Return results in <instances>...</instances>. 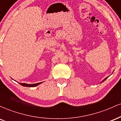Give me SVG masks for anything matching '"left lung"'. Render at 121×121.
Listing matches in <instances>:
<instances>
[{
	"instance_id": "8db88e82",
	"label": "left lung",
	"mask_w": 121,
	"mask_h": 121,
	"mask_svg": "<svg viewBox=\"0 0 121 121\" xmlns=\"http://www.w3.org/2000/svg\"><path fill=\"white\" fill-rule=\"evenodd\" d=\"M107 78H108V77H106V78H105V79H104V80H102V82H104V81H105V80H106V79H107Z\"/></svg>"
}]
</instances>
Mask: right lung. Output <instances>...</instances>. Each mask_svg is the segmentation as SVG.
<instances>
[{
    "label": "right lung",
    "mask_w": 121,
    "mask_h": 121,
    "mask_svg": "<svg viewBox=\"0 0 121 121\" xmlns=\"http://www.w3.org/2000/svg\"><path fill=\"white\" fill-rule=\"evenodd\" d=\"M42 82H39V83H36V84H26V83H19V84H20V85H22L23 86L35 87V86H37V85H40V84H41Z\"/></svg>",
    "instance_id": "right-lung-1"
}]
</instances>
